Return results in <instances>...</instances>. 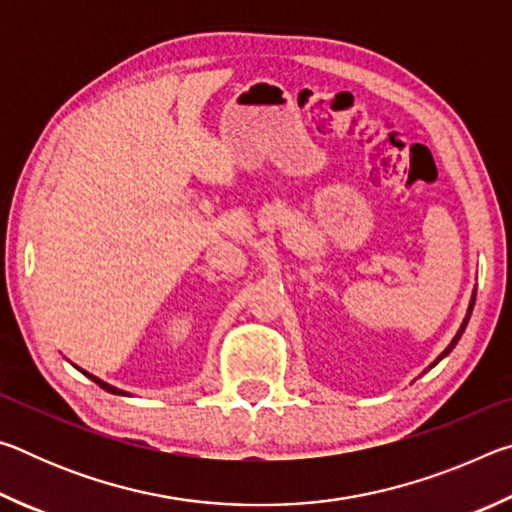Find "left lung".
<instances>
[{
	"label": "left lung",
	"mask_w": 512,
	"mask_h": 512,
	"mask_svg": "<svg viewBox=\"0 0 512 512\" xmlns=\"http://www.w3.org/2000/svg\"><path fill=\"white\" fill-rule=\"evenodd\" d=\"M474 298H476V293H474V296H472V300H470V309H467V316H465V320H463V325H461V329H458V332H456V336H454V341L447 345V350H445L443 354H440V357H438V361H440V359H443V357H447V354L454 350V345L458 343V339H461V336H463V332H465V327H467V320H470V316H472V309H474ZM438 361H436V363H438ZM436 363H433V366H436Z\"/></svg>",
	"instance_id": "left-lung-1"
}]
</instances>
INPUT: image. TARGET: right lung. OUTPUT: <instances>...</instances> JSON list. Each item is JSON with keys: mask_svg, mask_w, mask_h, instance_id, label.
Returning <instances> with one entry per match:
<instances>
[{"mask_svg": "<svg viewBox=\"0 0 512 512\" xmlns=\"http://www.w3.org/2000/svg\"><path fill=\"white\" fill-rule=\"evenodd\" d=\"M85 377H90L94 384H99L103 391H108V393H115V395H126L124 391H119V388H115V386H110V384H106V381H101L99 377H94V375H88V372H85Z\"/></svg>", "mask_w": 512, "mask_h": 512, "instance_id": "1", "label": "right lung"}]
</instances>
